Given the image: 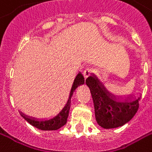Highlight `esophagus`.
Segmentation results:
<instances>
[{
    "label": "esophagus",
    "mask_w": 152,
    "mask_h": 152,
    "mask_svg": "<svg viewBox=\"0 0 152 152\" xmlns=\"http://www.w3.org/2000/svg\"><path fill=\"white\" fill-rule=\"evenodd\" d=\"M92 73H93V70L91 69V68H86L85 71H83V76L85 77V79H86L87 77H89V76L92 75Z\"/></svg>",
    "instance_id": "1"
}]
</instances>
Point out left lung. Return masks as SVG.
<instances>
[{
	"label": "left lung",
	"instance_id": "8db88e82",
	"mask_svg": "<svg viewBox=\"0 0 152 152\" xmlns=\"http://www.w3.org/2000/svg\"><path fill=\"white\" fill-rule=\"evenodd\" d=\"M86 84L92 93L95 117L97 124L104 129L117 128L129 122L137 113L140 98L132 102H116L100 85L96 77L89 76Z\"/></svg>",
	"mask_w": 152,
	"mask_h": 152
}]
</instances>
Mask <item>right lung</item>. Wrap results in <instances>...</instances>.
Listing matches in <instances>:
<instances>
[{"mask_svg":"<svg viewBox=\"0 0 152 152\" xmlns=\"http://www.w3.org/2000/svg\"><path fill=\"white\" fill-rule=\"evenodd\" d=\"M85 80L84 77L81 75V73H79L76 76V79L74 81L73 86L71 88V94H70V98L67 102V104L66 105V107L63 108V110L56 116L55 118H51L50 120H45V121H37L35 119L33 118H29L26 116H24L22 114V116L30 124H32L33 126L36 127V128L42 129V130H56L58 129L61 128L62 126H64L66 124L67 121V118L69 116V113H70V107H71V98L73 92H75L76 88L78 86L84 84Z\"/></svg>","mask_w":152,"mask_h":152,"instance_id":"obj_1","label":"right lung"}]
</instances>
